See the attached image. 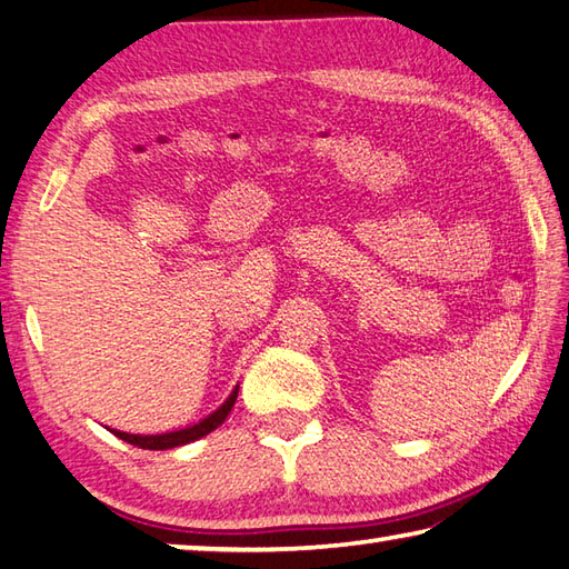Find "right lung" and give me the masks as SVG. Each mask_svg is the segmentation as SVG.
<instances>
[{"label": "right lung", "instance_id": "1", "mask_svg": "<svg viewBox=\"0 0 569 569\" xmlns=\"http://www.w3.org/2000/svg\"><path fill=\"white\" fill-rule=\"evenodd\" d=\"M238 389H240V386H234L228 399H224L222 406H218L216 411L208 413L206 418H200L198 423L186 426V428H178V431H166V433H126V431H118V428H109V431L113 436L121 438V441L131 443V446H138V448H148V451H168V448L186 446V443L198 441V438H202V436H208L210 431H216V428L232 411L234 401H238Z\"/></svg>", "mask_w": 569, "mask_h": 569}]
</instances>
